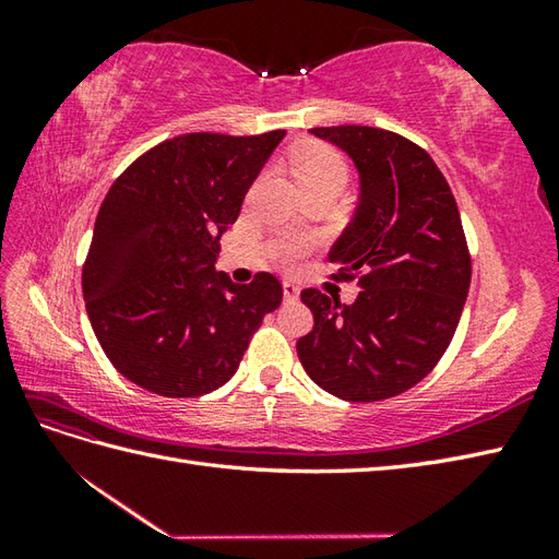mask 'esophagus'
Instances as JSON below:
<instances>
[{
	"label": "esophagus",
	"instance_id": "34e87169",
	"mask_svg": "<svg viewBox=\"0 0 559 559\" xmlns=\"http://www.w3.org/2000/svg\"><path fill=\"white\" fill-rule=\"evenodd\" d=\"M298 295H300V288L295 286L293 281H283V298H286V300H298Z\"/></svg>",
	"mask_w": 559,
	"mask_h": 559
}]
</instances>
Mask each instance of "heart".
I'll list each match as a JSON object with an SVG mask.
<instances>
[{"mask_svg":"<svg viewBox=\"0 0 559 559\" xmlns=\"http://www.w3.org/2000/svg\"><path fill=\"white\" fill-rule=\"evenodd\" d=\"M293 173L302 192L317 187H346L348 165L334 148L322 144H307L293 153ZM302 252L300 245L283 249V259L295 261Z\"/></svg>","mask_w":559,"mask_h":559,"instance_id":"obj_1","label":"heart"}]
</instances>
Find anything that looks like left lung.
<instances>
[{"instance_id": "1", "label": "left lung", "mask_w": 559, "mask_h": 559, "mask_svg": "<svg viewBox=\"0 0 559 559\" xmlns=\"http://www.w3.org/2000/svg\"><path fill=\"white\" fill-rule=\"evenodd\" d=\"M353 160L360 194L331 247L353 278V305L307 288L314 326L298 355L314 384L343 401H382L415 386L442 358L471 286V257L454 194L435 160L386 129L317 127Z\"/></svg>"}]
</instances>
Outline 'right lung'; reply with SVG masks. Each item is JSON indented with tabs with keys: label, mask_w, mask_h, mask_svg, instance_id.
Listing matches in <instances>:
<instances>
[{
	"label": "right lung",
	"mask_w": 559,
	"mask_h": 559,
	"mask_svg": "<svg viewBox=\"0 0 559 559\" xmlns=\"http://www.w3.org/2000/svg\"><path fill=\"white\" fill-rule=\"evenodd\" d=\"M283 136H175L110 187L81 286L96 338L129 382L173 399L216 391L281 305L276 276L240 286L216 261L221 235Z\"/></svg>",
	"instance_id": "1"
}]
</instances>
